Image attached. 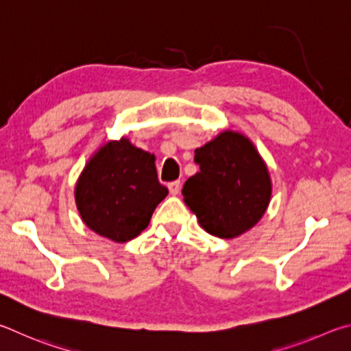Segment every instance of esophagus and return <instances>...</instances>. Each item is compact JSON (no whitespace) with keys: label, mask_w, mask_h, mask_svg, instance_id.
I'll list each match as a JSON object with an SVG mask.
<instances>
[{"label":"esophagus","mask_w":351,"mask_h":351,"mask_svg":"<svg viewBox=\"0 0 351 351\" xmlns=\"http://www.w3.org/2000/svg\"><path fill=\"white\" fill-rule=\"evenodd\" d=\"M180 188H182L180 180H174V182H169V183H168V189H169V193H171L172 195L179 194V193H180Z\"/></svg>","instance_id":"esophagus-1"}]
</instances>
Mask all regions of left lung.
I'll return each instance as SVG.
<instances>
[{
  "label": "left lung",
  "mask_w": 351,
  "mask_h": 351,
  "mask_svg": "<svg viewBox=\"0 0 351 351\" xmlns=\"http://www.w3.org/2000/svg\"><path fill=\"white\" fill-rule=\"evenodd\" d=\"M197 174L185 182V204L202 228L232 239L259 222L271 197V180L253 143L239 132L225 131L195 149Z\"/></svg>",
  "instance_id": "left-lung-1"
}]
</instances>
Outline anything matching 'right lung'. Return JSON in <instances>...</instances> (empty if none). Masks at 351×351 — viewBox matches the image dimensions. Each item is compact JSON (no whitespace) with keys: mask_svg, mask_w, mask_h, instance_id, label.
<instances>
[{"mask_svg":"<svg viewBox=\"0 0 351 351\" xmlns=\"http://www.w3.org/2000/svg\"><path fill=\"white\" fill-rule=\"evenodd\" d=\"M154 162L152 154L135 147L128 138L104 145L86 165L75 188L83 222L119 243L137 237L168 195Z\"/></svg>","mask_w":351,"mask_h":351,"instance_id":"right-lung-1","label":"right lung"}]
</instances>
